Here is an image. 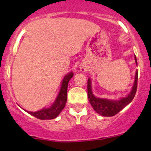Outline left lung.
I'll return each instance as SVG.
<instances>
[{
	"instance_id": "8db88e82",
	"label": "left lung",
	"mask_w": 151,
	"mask_h": 151,
	"mask_svg": "<svg viewBox=\"0 0 151 151\" xmlns=\"http://www.w3.org/2000/svg\"><path fill=\"white\" fill-rule=\"evenodd\" d=\"M134 59L137 63L136 57H134ZM137 88H138V71L136 72L134 86L130 94L126 97H123L119 101H110V100L97 98L94 97L91 91V80L90 78H88V97L92 107L94 108V110L97 113H99L100 115L104 116H113L117 114L125 106H127L132 102L135 96Z\"/></svg>"
}]
</instances>
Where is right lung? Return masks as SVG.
I'll return each instance as SVG.
<instances>
[{
  "label": "right lung",
  "mask_w": 151,
  "mask_h": 151,
  "mask_svg": "<svg viewBox=\"0 0 151 151\" xmlns=\"http://www.w3.org/2000/svg\"><path fill=\"white\" fill-rule=\"evenodd\" d=\"M73 76V73H70L66 75L65 78H63L62 82V86L60 91V93L58 94V97H57L55 102L53 104L50 108L47 109H42L37 112H29V114H31L33 116L39 119H53L56 118L59 115L60 113L63 110L65 105H66V100H67V88L68 83L70 78Z\"/></svg>",
  "instance_id": "right-lung-1"
}]
</instances>
